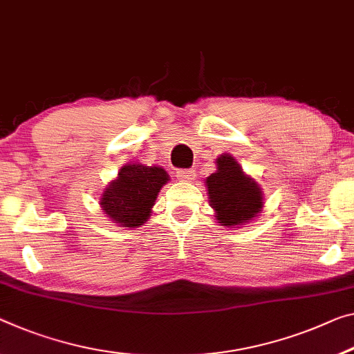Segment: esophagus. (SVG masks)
Listing matches in <instances>:
<instances>
[{"instance_id": "1", "label": "esophagus", "mask_w": 354, "mask_h": 354, "mask_svg": "<svg viewBox=\"0 0 354 354\" xmlns=\"http://www.w3.org/2000/svg\"><path fill=\"white\" fill-rule=\"evenodd\" d=\"M177 177H178V180H182V182H192V180H194L196 172H194V169H178Z\"/></svg>"}]
</instances>
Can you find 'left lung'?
I'll return each instance as SVG.
<instances>
[{
	"mask_svg": "<svg viewBox=\"0 0 354 354\" xmlns=\"http://www.w3.org/2000/svg\"><path fill=\"white\" fill-rule=\"evenodd\" d=\"M209 203L221 226H239L254 220L263 209V192L259 185L243 174L231 155L216 158V172L205 180Z\"/></svg>",
	"mask_w": 354,
	"mask_h": 354,
	"instance_id": "left-lung-1",
	"label": "left lung"
}]
</instances>
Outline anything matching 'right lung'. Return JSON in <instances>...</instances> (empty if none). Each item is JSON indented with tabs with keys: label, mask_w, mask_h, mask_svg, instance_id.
Returning a JSON list of instances; mask_svg holds the SVG:
<instances>
[{
	"label": "right lung",
	"mask_w": 354,
	"mask_h": 354,
	"mask_svg": "<svg viewBox=\"0 0 354 354\" xmlns=\"http://www.w3.org/2000/svg\"><path fill=\"white\" fill-rule=\"evenodd\" d=\"M169 180L167 172L158 166L127 165L118 177L104 188L101 196V209L123 227L142 226L150 218L162 185Z\"/></svg>",
	"instance_id": "1"
}]
</instances>
